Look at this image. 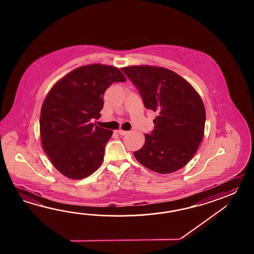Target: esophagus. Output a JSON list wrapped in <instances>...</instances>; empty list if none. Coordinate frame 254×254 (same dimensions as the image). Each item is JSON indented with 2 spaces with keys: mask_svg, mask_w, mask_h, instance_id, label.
I'll list each match as a JSON object with an SVG mask.
<instances>
[{
  "mask_svg": "<svg viewBox=\"0 0 254 254\" xmlns=\"http://www.w3.org/2000/svg\"><path fill=\"white\" fill-rule=\"evenodd\" d=\"M117 132H118V134L120 135H126L128 133V131H126V130H124V129H118V130H116Z\"/></svg>",
  "mask_w": 254,
  "mask_h": 254,
  "instance_id": "esophagus-1",
  "label": "esophagus"
}]
</instances>
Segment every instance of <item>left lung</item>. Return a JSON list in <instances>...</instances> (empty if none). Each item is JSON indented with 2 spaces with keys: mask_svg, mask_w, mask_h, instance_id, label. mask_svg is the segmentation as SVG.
Listing matches in <instances>:
<instances>
[{
  "mask_svg": "<svg viewBox=\"0 0 254 254\" xmlns=\"http://www.w3.org/2000/svg\"><path fill=\"white\" fill-rule=\"evenodd\" d=\"M155 112L154 129L133 154L144 167L171 173L185 166L199 148L205 126L204 104L190 83L173 70L150 65L122 68Z\"/></svg>",
  "mask_w": 254,
  "mask_h": 254,
  "instance_id": "obj_1",
  "label": "left lung"
}]
</instances>
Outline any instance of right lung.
Listing matches in <instances>:
<instances>
[{"mask_svg": "<svg viewBox=\"0 0 254 254\" xmlns=\"http://www.w3.org/2000/svg\"><path fill=\"white\" fill-rule=\"evenodd\" d=\"M124 73L111 65H84L54 84L44 99L40 117L43 150L67 178L81 180L101 166L113 130L92 124L99 119L103 94Z\"/></svg>", "mask_w": 254, "mask_h": 254, "instance_id": "add662e5", "label": "right lung"}]
</instances>
